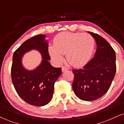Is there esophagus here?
I'll return each instance as SVG.
<instances>
[{"instance_id": "esophagus-1", "label": "esophagus", "mask_w": 124, "mask_h": 124, "mask_svg": "<svg viewBox=\"0 0 124 124\" xmlns=\"http://www.w3.org/2000/svg\"><path fill=\"white\" fill-rule=\"evenodd\" d=\"M69 69V68L68 67H62V72H65L66 70H68Z\"/></svg>"}]
</instances>
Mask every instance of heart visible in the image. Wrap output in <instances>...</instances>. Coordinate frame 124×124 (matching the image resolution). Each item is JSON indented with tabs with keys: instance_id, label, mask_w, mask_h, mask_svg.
Wrapping results in <instances>:
<instances>
[{
	"instance_id": "1",
	"label": "heart",
	"mask_w": 124,
	"mask_h": 124,
	"mask_svg": "<svg viewBox=\"0 0 124 124\" xmlns=\"http://www.w3.org/2000/svg\"><path fill=\"white\" fill-rule=\"evenodd\" d=\"M95 41L92 35L87 33L65 31L59 33L54 39V45L48 47L51 57L57 63L63 60L62 55L69 63L74 67L86 64L94 52Z\"/></svg>"
}]
</instances>
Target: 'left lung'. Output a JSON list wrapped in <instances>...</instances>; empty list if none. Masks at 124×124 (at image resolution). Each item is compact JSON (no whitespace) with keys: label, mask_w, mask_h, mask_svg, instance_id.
Wrapping results in <instances>:
<instances>
[{"label":"left lung","mask_w":124,"mask_h":124,"mask_svg":"<svg viewBox=\"0 0 124 124\" xmlns=\"http://www.w3.org/2000/svg\"><path fill=\"white\" fill-rule=\"evenodd\" d=\"M95 40L97 48L93 58L81 69H73L72 88L79 99L93 101L109 90L116 71V54L102 37L88 31Z\"/></svg>","instance_id":"obj_1"}]
</instances>
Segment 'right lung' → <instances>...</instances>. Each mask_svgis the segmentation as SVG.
Masks as SVG:
<instances>
[{
	"label": "right lung",
	"instance_id": "obj_1",
	"mask_svg": "<svg viewBox=\"0 0 124 124\" xmlns=\"http://www.w3.org/2000/svg\"><path fill=\"white\" fill-rule=\"evenodd\" d=\"M46 35L39 34L23 42L13 55L11 68L12 81L20 97L34 106H45L51 101L54 84L62 74L61 68H55L49 60L48 44ZM32 49L42 55L40 65L33 70L25 69L22 64L23 55Z\"/></svg>",
	"mask_w": 124,
	"mask_h": 124
}]
</instances>
